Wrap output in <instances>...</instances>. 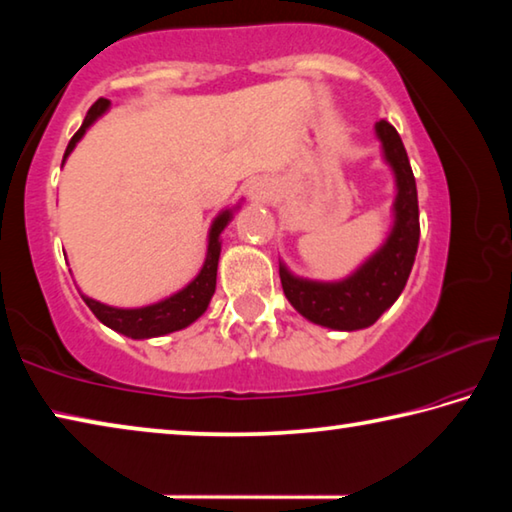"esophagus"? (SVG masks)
I'll return each instance as SVG.
<instances>
[{"mask_svg": "<svg viewBox=\"0 0 512 512\" xmlns=\"http://www.w3.org/2000/svg\"><path fill=\"white\" fill-rule=\"evenodd\" d=\"M257 194H259V198H268V196H271V194L266 192V189H262V192H257Z\"/></svg>", "mask_w": 512, "mask_h": 512, "instance_id": "1", "label": "esophagus"}]
</instances>
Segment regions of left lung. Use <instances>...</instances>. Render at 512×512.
<instances>
[{
	"label": "left lung",
	"mask_w": 512,
	"mask_h": 512,
	"mask_svg": "<svg viewBox=\"0 0 512 512\" xmlns=\"http://www.w3.org/2000/svg\"><path fill=\"white\" fill-rule=\"evenodd\" d=\"M375 131L384 146V158L393 167L397 180L395 225L391 237L357 273L343 282L300 280L280 264L282 289L291 305L311 323L343 329V332L370 327L400 298L420 241L418 189H415V178L402 137L386 119L377 121Z\"/></svg>",
	"instance_id": "8db88e82"
}]
</instances>
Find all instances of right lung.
<instances>
[{
    "mask_svg": "<svg viewBox=\"0 0 512 512\" xmlns=\"http://www.w3.org/2000/svg\"><path fill=\"white\" fill-rule=\"evenodd\" d=\"M110 101L108 99H97L88 110V115L83 119V126L74 133L72 140H69L65 149V158L81 140L83 133L88 131V126L94 119L108 110ZM63 158V162H65ZM230 210L216 216L210 230V244H207V257L201 268V273L194 277V282H189L183 291L173 293L171 298L155 302L149 307L140 309H117L101 305V302L83 296L85 305L92 309V314L97 316L103 325L115 329L119 334L131 336V339H151V336H162L169 332H178L187 325H192L198 316H203V311L210 305L216 289V266H219V255H221V241L219 235L223 232L225 225L230 221Z\"/></svg>",
    "mask_w": 512,
    "mask_h": 512,
    "instance_id": "right-lung-1",
    "label": "right lung"
}]
</instances>
